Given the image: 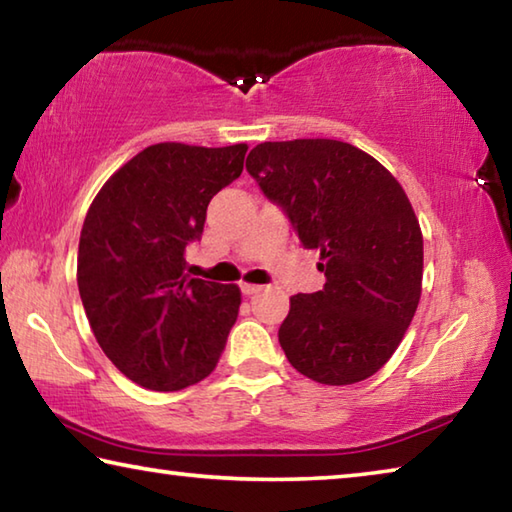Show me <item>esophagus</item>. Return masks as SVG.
Masks as SVG:
<instances>
[{"label":"esophagus","mask_w":512,"mask_h":512,"mask_svg":"<svg viewBox=\"0 0 512 512\" xmlns=\"http://www.w3.org/2000/svg\"><path fill=\"white\" fill-rule=\"evenodd\" d=\"M259 291H262L259 284H248V282L241 284V293H244V296H255V293H259Z\"/></svg>","instance_id":"obj_1"}]
</instances>
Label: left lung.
<instances>
[{
  "label": "left lung",
  "mask_w": 512,
  "mask_h": 512,
  "mask_svg": "<svg viewBox=\"0 0 512 512\" xmlns=\"http://www.w3.org/2000/svg\"><path fill=\"white\" fill-rule=\"evenodd\" d=\"M246 169L318 250L325 287L291 296L280 345L327 386L357 384L393 357L422 293V230L384 164L339 140L264 142Z\"/></svg>",
  "instance_id": "1"
}]
</instances>
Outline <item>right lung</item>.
<instances>
[{"instance_id": "1", "label": "right lung", "mask_w": 512, "mask_h": 512, "mask_svg": "<svg viewBox=\"0 0 512 512\" xmlns=\"http://www.w3.org/2000/svg\"><path fill=\"white\" fill-rule=\"evenodd\" d=\"M248 144L146 146L106 180L85 214L76 280L101 350L149 391H180L219 363L237 284L185 273L212 196L244 171Z\"/></svg>"}]
</instances>
